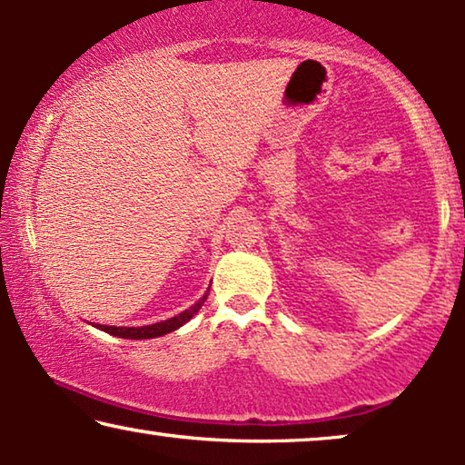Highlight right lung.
I'll list each match as a JSON object with an SVG mask.
<instances>
[{"mask_svg":"<svg viewBox=\"0 0 465 465\" xmlns=\"http://www.w3.org/2000/svg\"><path fill=\"white\" fill-rule=\"evenodd\" d=\"M209 294V290H207ZM207 294L201 298L199 302L193 304V307L183 311V313L171 317V320H164V322H158V323H152V326H142V328H116V326H99L107 334H114V336H120V339H156V336H163V334H169L177 330L180 326H183L190 317H194L196 311L203 307V302L207 301Z\"/></svg>","mask_w":465,"mask_h":465,"instance_id":"obj_1","label":"right lung"}]
</instances>
